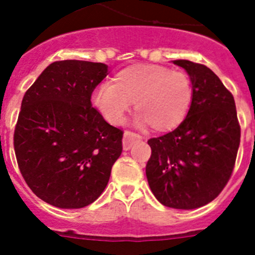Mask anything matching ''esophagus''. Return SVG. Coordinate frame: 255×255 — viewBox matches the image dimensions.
Listing matches in <instances>:
<instances>
[{
  "mask_svg": "<svg viewBox=\"0 0 255 255\" xmlns=\"http://www.w3.org/2000/svg\"><path fill=\"white\" fill-rule=\"evenodd\" d=\"M138 140H141V135H139L138 132H134V131H125V134H124V149L128 150L131 148L132 144L135 143V141Z\"/></svg>",
  "mask_w": 255,
  "mask_h": 255,
  "instance_id": "obj_1",
  "label": "esophagus"
}]
</instances>
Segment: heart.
Wrapping results in <instances>:
<instances>
[{"instance_id":"1","label":"heart","mask_w":255,"mask_h":255,"mask_svg":"<svg viewBox=\"0 0 255 255\" xmlns=\"http://www.w3.org/2000/svg\"><path fill=\"white\" fill-rule=\"evenodd\" d=\"M193 101V85L188 74L171 71L152 64H135L115 75L114 84L103 83L96 88L92 102L112 125L124 121L130 103L139 125L155 131H170L184 121Z\"/></svg>"}]
</instances>
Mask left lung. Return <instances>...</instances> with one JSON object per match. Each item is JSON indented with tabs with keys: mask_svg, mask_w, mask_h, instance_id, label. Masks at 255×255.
<instances>
[{
	"mask_svg": "<svg viewBox=\"0 0 255 255\" xmlns=\"http://www.w3.org/2000/svg\"><path fill=\"white\" fill-rule=\"evenodd\" d=\"M173 64L190 76L193 101L176 129L148 140L152 154L145 173L163 206L194 209L216 199L229 182L240 144V124L233 94L211 69L189 60Z\"/></svg>",
	"mask_w": 255,
	"mask_h": 255,
	"instance_id": "1",
	"label": "left lung"
}]
</instances>
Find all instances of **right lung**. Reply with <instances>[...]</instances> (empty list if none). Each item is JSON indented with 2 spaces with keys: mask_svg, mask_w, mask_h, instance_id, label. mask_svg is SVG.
<instances>
[{
  "mask_svg": "<svg viewBox=\"0 0 255 255\" xmlns=\"http://www.w3.org/2000/svg\"><path fill=\"white\" fill-rule=\"evenodd\" d=\"M107 65L52 62L24 94L13 131L17 166L31 191L51 206L76 209L107 186L124 131L92 106Z\"/></svg>",
  "mask_w": 255,
  "mask_h": 255,
  "instance_id": "obj_1",
  "label": "right lung"
}]
</instances>
